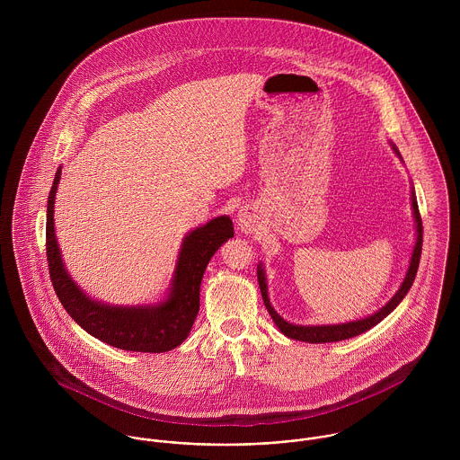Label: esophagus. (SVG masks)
Returning a JSON list of instances; mask_svg holds the SVG:
<instances>
[{"label": "esophagus", "instance_id": "obj_1", "mask_svg": "<svg viewBox=\"0 0 460 460\" xmlns=\"http://www.w3.org/2000/svg\"><path fill=\"white\" fill-rule=\"evenodd\" d=\"M253 214L248 208H241L237 214V225L243 232H252L253 230Z\"/></svg>", "mask_w": 460, "mask_h": 460}]
</instances>
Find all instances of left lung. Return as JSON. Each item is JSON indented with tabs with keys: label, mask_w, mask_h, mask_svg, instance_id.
I'll use <instances>...</instances> for the list:
<instances>
[{
	"label": "left lung",
	"mask_w": 460,
	"mask_h": 460,
	"mask_svg": "<svg viewBox=\"0 0 460 460\" xmlns=\"http://www.w3.org/2000/svg\"><path fill=\"white\" fill-rule=\"evenodd\" d=\"M392 148L394 150V154L400 157V152L396 150V146L392 145ZM402 159V157H400ZM411 201H412V216H414V221H416V244H414V250H412V257H411V262H409V269L405 272V278L400 285V288L396 290L394 297L379 310L376 312L374 315L367 317V319H361V321H352V323H345V324H332V326H296V324H290L287 323L285 319H281L274 308L270 306V301H269V296H267V283H265V272H263L262 263H259L257 267V276H259V285H261V292H262L263 305L270 315V319L274 321V324L278 326V329L288 336V338H294V340H299V341H308V343H328V341H340V340H347V338H352V336H358L365 331H368L370 328H374L376 324H379L385 317H388L394 308L400 305V301L405 297V294L409 292L412 281H414V276H416V270H418V265H420V257H421V244H423V225H421V216H420V210H418V201H416V195H414V188H411Z\"/></svg>",
	"instance_id": "1"
}]
</instances>
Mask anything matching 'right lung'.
<instances>
[{
	"label": "right lung",
	"mask_w": 460,
	"mask_h": 460,
	"mask_svg": "<svg viewBox=\"0 0 460 460\" xmlns=\"http://www.w3.org/2000/svg\"><path fill=\"white\" fill-rule=\"evenodd\" d=\"M58 168L48 198L46 253L55 292L66 314L92 336L122 350L166 352L181 345L197 319L199 283L205 267L219 246L234 237L228 216L210 219L184 237L175 265L170 296L159 305L111 306L90 299L68 276L55 235V197L60 182Z\"/></svg>",
	"instance_id": "1"
}]
</instances>
